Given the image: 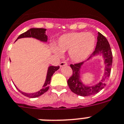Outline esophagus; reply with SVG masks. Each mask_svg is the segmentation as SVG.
I'll list each match as a JSON object with an SVG mask.
<instances>
[{
  "instance_id": "obj_1",
  "label": "esophagus",
  "mask_w": 124,
  "mask_h": 124,
  "mask_svg": "<svg viewBox=\"0 0 124 124\" xmlns=\"http://www.w3.org/2000/svg\"><path fill=\"white\" fill-rule=\"evenodd\" d=\"M66 65H67V63L65 62V61H62V62H61L60 64V67H63V66H66Z\"/></svg>"
}]
</instances>
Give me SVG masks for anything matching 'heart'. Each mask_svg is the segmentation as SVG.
I'll use <instances>...</instances> for the list:
<instances>
[{
	"mask_svg": "<svg viewBox=\"0 0 124 124\" xmlns=\"http://www.w3.org/2000/svg\"><path fill=\"white\" fill-rule=\"evenodd\" d=\"M96 45L94 35L89 32H72L61 35L53 52L58 56L68 51L70 58L74 62L84 61L91 54Z\"/></svg>",
	"mask_w": 124,
	"mask_h": 124,
	"instance_id": "1",
	"label": "heart"
}]
</instances>
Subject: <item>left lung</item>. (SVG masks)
I'll return each mask as SVG.
<instances>
[{"label": "left lung", "mask_w": 124, "mask_h": 124, "mask_svg": "<svg viewBox=\"0 0 124 124\" xmlns=\"http://www.w3.org/2000/svg\"><path fill=\"white\" fill-rule=\"evenodd\" d=\"M97 39L98 42L96 49L87 61L92 59L93 56L98 54L102 55L105 64V75L102 80L97 84L93 86H87L84 84L80 80V68L84 62L83 61L77 64H70V67L73 70V73L68 80L67 83L71 91L78 96H89L98 93L105 87L110 77L113 61L111 47L106 38L103 36L101 33L98 32Z\"/></svg>", "instance_id": "left-lung-1"}]
</instances>
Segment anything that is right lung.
Listing matches in <instances>:
<instances>
[{
	"instance_id": "add662e5",
	"label": "right lung",
	"mask_w": 124,
	"mask_h": 124,
	"mask_svg": "<svg viewBox=\"0 0 124 124\" xmlns=\"http://www.w3.org/2000/svg\"><path fill=\"white\" fill-rule=\"evenodd\" d=\"M46 29H45V28H30L28 31H26V32L23 33L20 35L18 37L17 40L19 39H21V38L33 37L36 39L39 40H40L42 42H46L47 41V36L46 35ZM59 68H60V66H49L44 84L42 86V88L41 89L39 90L38 92H36V93H25L24 92L21 91L18 89L19 90V91L22 94H23L25 96L28 97V98H35L41 96V95H42L43 94H44L46 92H47L48 91L49 88V84L50 82H51V77H52L53 75L54 74L55 71H57Z\"/></svg>"
}]
</instances>
